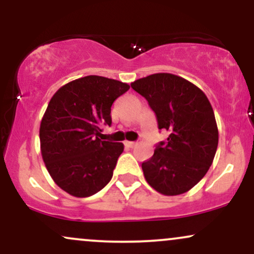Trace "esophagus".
I'll return each instance as SVG.
<instances>
[{
    "label": "esophagus",
    "mask_w": 254,
    "mask_h": 254,
    "mask_svg": "<svg viewBox=\"0 0 254 254\" xmlns=\"http://www.w3.org/2000/svg\"><path fill=\"white\" fill-rule=\"evenodd\" d=\"M124 144H125V145H127V147H129V148H133V147H135V145H136L137 143H136V142H130V141H125V142H124Z\"/></svg>",
    "instance_id": "obj_1"
}]
</instances>
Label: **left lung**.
Instances as JSON below:
<instances>
[{
  "label": "left lung",
  "instance_id": "8db88e82",
  "mask_svg": "<svg viewBox=\"0 0 254 254\" xmlns=\"http://www.w3.org/2000/svg\"><path fill=\"white\" fill-rule=\"evenodd\" d=\"M131 87L147 99L159 129L170 133L142 164L145 180L165 196L185 193L205 176L216 154L218 130L210 101L190 81L168 72L138 78Z\"/></svg>",
  "mask_w": 254,
  "mask_h": 254
}]
</instances>
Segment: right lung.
Listing matches in <instances>:
<instances>
[{
	"mask_svg": "<svg viewBox=\"0 0 254 254\" xmlns=\"http://www.w3.org/2000/svg\"><path fill=\"white\" fill-rule=\"evenodd\" d=\"M130 86L89 75L61 87L51 98L39 129L40 150L54 182L74 197H89L110 183L124 145L103 141L111 106Z\"/></svg>",
	"mask_w": 254,
	"mask_h": 254,
	"instance_id": "1",
	"label": "right lung"
}]
</instances>
